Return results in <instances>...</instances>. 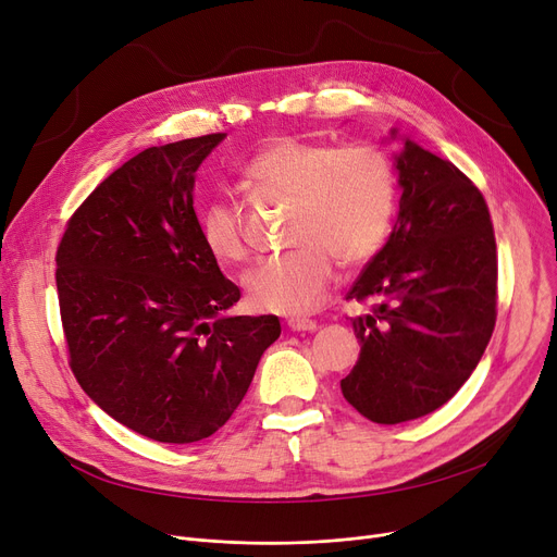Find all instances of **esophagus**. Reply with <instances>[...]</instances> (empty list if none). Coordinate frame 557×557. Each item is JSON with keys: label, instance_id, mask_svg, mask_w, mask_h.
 <instances>
[{"label": "esophagus", "instance_id": "34e87169", "mask_svg": "<svg viewBox=\"0 0 557 557\" xmlns=\"http://www.w3.org/2000/svg\"><path fill=\"white\" fill-rule=\"evenodd\" d=\"M288 330H290V332H313V330H315V320H309V318H290V320H288Z\"/></svg>", "mask_w": 557, "mask_h": 557}]
</instances>
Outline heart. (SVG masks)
I'll use <instances>...</instances> for the list:
<instances>
[{"label": "heart", "instance_id": "1", "mask_svg": "<svg viewBox=\"0 0 557 557\" xmlns=\"http://www.w3.org/2000/svg\"><path fill=\"white\" fill-rule=\"evenodd\" d=\"M246 175L261 187L294 198V250L261 259L244 277L255 309L305 315L323 305L336 277V260L359 267L384 246L395 208L397 175L391 158L368 144L336 146L284 135L248 162ZM200 239L221 263L248 255L237 202L214 198L198 219Z\"/></svg>", "mask_w": 557, "mask_h": 557}]
</instances>
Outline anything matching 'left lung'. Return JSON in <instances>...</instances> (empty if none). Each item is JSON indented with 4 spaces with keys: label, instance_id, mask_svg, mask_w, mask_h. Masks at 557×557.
<instances>
[{
    "label": "left lung",
    "instance_id": "obj_1",
    "mask_svg": "<svg viewBox=\"0 0 557 557\" xmlns=\"http://www.w3.org/2000/svg\"><path fill=\"white\" fill-rule=\"evenodd\" d=\"M401 139L399 212L386 246L349 288L374 300L352 318L359 361L343 397L376 424L433 413L470 379L496 320V244L483 194L447 160Z\"/></svg>",
    "mask_w": 557,
    "mask_h": 557
}]
</instances>
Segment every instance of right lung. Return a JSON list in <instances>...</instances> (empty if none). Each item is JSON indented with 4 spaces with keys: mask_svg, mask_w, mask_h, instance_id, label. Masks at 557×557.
Wrapping results in <instances>:
<instances>
[{
    "mask_svg": "<svg viewBox=\"0 0 557 557\" xmlns=\"http://www.w3.org/2000/svg\"><path fill=\"white\" fill-rule=\"evenodd\" d=\"M225 133L151 146L85 198L55 255L70 366L101 411L187 445L237 411L277 315H230L242 290L205 248L196 171Z\"/></svg>",
    "mask_w": 557,
    "mask_h": 557,
    "instance_id": "right-lung-1",
    "label": "right lung"
}]
</instances>
